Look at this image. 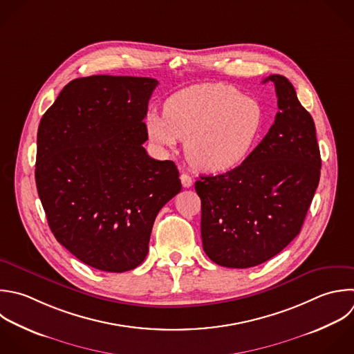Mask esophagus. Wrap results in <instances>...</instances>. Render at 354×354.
Returning a JSON list of instances; mask_svg holds the SVG:
<instances>
[{
    "mask_svg": "<svg viewBox=\"0 0 354 354\" xmlns=\"http://www.w3.org/2000/svg\"><path fill=\"white\" fill-rule=\"evenodd\" d=\"M180 180H181V184H183L184 188H189L192 185V178L187 173H183L180 176Z\"/></svg>",
    "mask_w": 354,
    "mask_h": 354,
    "instance_id": "esophagus-1",
    "label": "esophagus"
}]
</instances>
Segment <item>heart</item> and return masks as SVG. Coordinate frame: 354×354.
Returning <instances> with one entry per match:
<instances>
[{
	"mask_svg": "<svg viewBox=\"0 0 354 354\" xmlns=\"http://www.w3.org/2000/svg\"><path fill=\"white\" fill-rule=\"evenodd\" d=\"M264 124L261 105L225 84H199L173 94L165 115L149 112L145 127L160 148L185 141L188 163L201 171L234 169L254 148Z\"/></svg>",
	"mask_w": 354,
	"mask_h": 354,
	"instance_id": "1",
	"label": "heart"
}]
</instances>
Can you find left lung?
Returning <instances> with one entry per match:
<instances>
[{
    "label": "left lung",
    "instance_id": "8db88e82",
    "mask_svg": "<svg viewBox=\"0 0 354 354\" xmlns=\"http://www.w3.org/2000/svg\"><path fill=\"white\" fill-rule=\"evenodd\" d=\"M266 82L279 108L266 137L238 167L195 183L203 250L223 267L248 268L278 254L300 232L319 181L311 115L286 77Z\"/></svg>",
    "mask_w": 354,
    "mask_h": 354
}]
</instances>
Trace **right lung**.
<instances>
[{"mask_svg": "<svg viewBox=\"0 0 354 354\" xmlns=\"http://www.w3.org/2000/svg\"><path fill=\"white\" fill-rule=\"evenodd\" d=\"M158 84L108 75L72 80L39 126L36 184L48 225L72 254L101 271L140 266L159 210L181 191L176 165L142 147Z\"/></svg>", "mask_w": 354, "mask_h": 354, "instance_id": "add662e5", "label": "right lung"}]
</instances>
